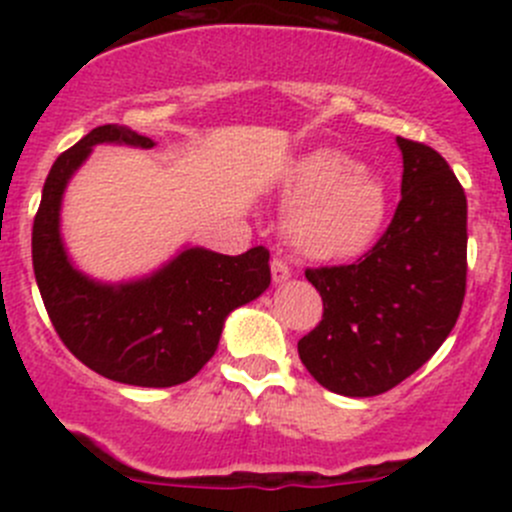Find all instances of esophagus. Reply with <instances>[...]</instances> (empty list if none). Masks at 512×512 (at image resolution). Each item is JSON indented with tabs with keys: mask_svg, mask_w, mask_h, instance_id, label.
Wrapping results in <instances>:
<instances>
[{
	"mask_svg": "<svg viewBox=\"0 0 512 512\" xmlns=\"http://www.w3.org/2000/svg\"><path fill=\"white\" fill-rule=\"evenodd\" d=\"M270 270H272V282H275V285H282V282H287L289 277H292V272H289L287 262L277 260V257H275V260H272Z\"/></svg>",
	"mask_w": 512,
	"mask_h": 512,
	"instance_id": "esophagus-1",
	"label": "esophagus"
}]
</instances>
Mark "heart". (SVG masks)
<instances>
[{
    "label": "heart",
    "mask_w": 512,
    "mask_h": 512,
    "mask_svg": "<svg viewBox=\"0 0 512 512\" xmlns=\"http://www.w3.org/2000/svg\"><path fill=\"white\" fill-rule=\"evenodd\" d=\"M287 240L314 262L364 255L389 215L384 180L339 148H314L294 158L280 178Z\"/></svg>",
    "instance_id": "1"
}]
</instances>
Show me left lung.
Segmentation results:
<instances>
[{
  "label": "left lung",
  "mask_w": 512,
  "mask_h": 512,
  "mask_svg": "<svg viewBox=\"0 0 512 512\" xmlns=\"http://www.w3.org/2000/svg\"><path fill=\"white\" fill-rule=\"evenodd\" d=\"M404 175L394 220L354 265L307 270L322 322L297 352L314 381L354 399L379 396L438 352L466 297L468 203L441 153L396 138Z\"/></svg>",
  "instance_id": "obj_1"
}]
</instances>
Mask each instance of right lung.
I'll return each mask as SVG.
<instances>
[{
    "label": "right lung",
    "instance_id": "right-lung-1",
    "mask_svg": "<svg viewBox=\"0 0 512 512\" xmlns=\"http://www.w3.org/2000/svg\"><path fill=\"white\" fill-rule=\"evenodd\" d=\"M153 148L126 126H98L61 153L46 175L32 230L36 285L61 342L111 381L148 389L193 379L218 349L232 309L270 287V252L252 247L230 257L183 247L138 280L101 282L71 262L61 237V203L69 180L94 146Z\"/></svg>",
    "mask_w": 512,
    "mask_h": 512
}]
</instances>
